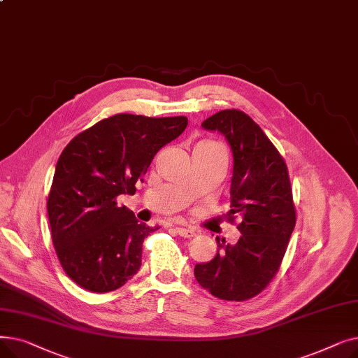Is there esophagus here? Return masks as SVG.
<instances>
[{
    "instance_id": "1",
    "label": "esophagus",
    "mask_w": 358,
    "mask_h": 358,
    "mask_svg": "<svg viewBox=\"0 0 358 358\" xmlns=\"http://www.w3.org/2000/svg\"><path fill=\"white\" fill-rule=\"evenodd\" d=\"M176 232L182 236V238H193L196 235V231L194 229H190V228H182V227H176Z\"/></svg>"
}]
</instances>
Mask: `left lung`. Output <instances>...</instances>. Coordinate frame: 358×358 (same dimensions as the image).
Here are the masks:
<instances>
[{
  "mask_svg": "<svg viewBox=\"0 0 358 358\" xmlns=\"http://www.w3.org/2000/svg\"><path fill=\"white\" fill-rule=\"evenodd\" d=\"M201 127L219 131L234 155L229 219L241 217L235 245L217 241L212 261L194 267L199 285L223 300H247L273 280L296 224L285 159L243 111L222 110Z\"/></svg>",
  "mask_w": 358,
  "mask_h": 358,
  "instance_id": "obj_1",
  "label": "left lung"
}]
</instances>
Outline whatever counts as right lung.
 Wrapping results in <instances>:
<instances>
[{"label":"right lung","mask_w":358,"mask_h":358,"mask_svg":"<svg viewBox=\"0 0 358 358\" xmlns=\"http://www.w3.org/2000/svg\"><path fill=\"white\" fill-rule=\"evenodd\" d=\"M189 119L115 115L75 136L55 168L48 199L53 247L80 287L107 293L142 264V242L158 228L139 223L117 196L135 194L158 150Z\"/></svg>","instance_id":"obj_1"}]
</instances>
